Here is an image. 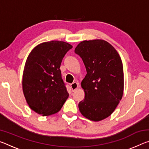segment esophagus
Wrapping results in <instances>:
<instances>
[{
    "mask_svg": "<svg viewBox=\"0 0 149 149\" xmlns=\"http://www.w3.org/2000/svg\"><path fill=\"white\" fill-rule=\"evenodd\" d=\"M70 87H71L72 91L74 92L77 89L78 87H79V84H77L76 82L72 83V84H70Z\"/></svg>",
    "mask_w": 149,
    "mask_h": 149,
    "instance_id": "obj_1",
    "label": "esophagus"
}]
</instances>
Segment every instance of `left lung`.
I'll use <instances>...</instances> for the list:
<instances>
[{
    "label": "left lung",
    "instance_id": "1",
    "mask_svg": "<svg viewBox=\"0 0 149 149\" xmlns=\"http://www.w3.org/2000/svg\"><path fill=\"white\" fill-rule=\"evenodd\" d=\"M75 53L81 58L87 74L81 81L85 99L79 109L87 119L99 122L112 114L122 99L123 70L119 54L101 39L81 42Z\"/></svg>",
    "mask_w": 149,
    "mask_h": 149
}]
</instances>
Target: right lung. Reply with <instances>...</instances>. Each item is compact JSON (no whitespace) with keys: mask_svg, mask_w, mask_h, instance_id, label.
<instances>
[{"mask_svg":"<svg viewBox=\"0 0 149 149\" xmlns=\"http://www.w3.org/2000/svg\"><path fill=\"white\" fill-rule=\"evenodd\" d=\"M72 47L64 41L45 42L35 47L27 57L22 87L29 107L37 114H56L68 98L60 68Z\"/></svg>","mask_w":149,"mask_h":149,"instance_id":"1","label":"right lung"}]
</instances>
